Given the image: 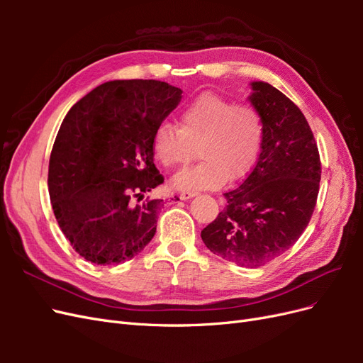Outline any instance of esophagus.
<instances>
[{
    "label": "esophagus",
    "instance_id": "34e87169",
    "mask_svg": "<svg viewBox=\"0 0 363 363\" xmlns=\"http://www.w3.org/2000/svg\"><path fill=\"white\" fill-rule=\"evenodd\" d=\"M196 194L195 192H191V191H186V192H182L180 194V199L182 200H189V199H194Z\"/></svg>",
    "mask_w": 363,
    "mask_h": 363
}]
</instances>
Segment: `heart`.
I'll use <instances>...</instances> for the list:
<instances>
[{
  "mask_svg": "<svg viewBox=\"0 0 363 363\" xmlns=\"http://www.w3.org/2000/svg\"><path fill=\"white\" fill-rule=\"evenodd\" d=\"M262 139L263 123L255 107L206 92L183 108L179 128L160 124L151 147L167 168L189 163L196 148L201 162L175 175L172 186L179 191H207L245 177L259 157Z\"/></svg>",
  "mask_w": 363,
  "mask_h": 363,
  "instance_id": "heart-1",
  "label": "heart"
}]
</instances>
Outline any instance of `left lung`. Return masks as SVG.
<instances>
[{
  "label": "left lung",
  "instance_id": "left-lung-1",
  "mask_svg": "<svg viewBox=\"0 0 363 363\" xmlns=\"http://www.w3.org/2000/svg\"><path fill=\"white\" fill-rule=\"evenodd\" d=\"M248 101L263 123L256 167L227 206L201 230L213 255L239 267L259 268L289 250L309 224L318 199L321 162L301 111L265 82H251Z\"/></svg>",
  "mask_w": 363,
  "mask_h": 363
}]
</instances>
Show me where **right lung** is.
I'll list each match as a JSON object with an SVG mask.
<instances>
[{"label": "right lung", "mask_w": 363, "mask_h": 363, "mask_svg": "<svg viewBox=\"0 0 363 363\" xmlns=\"http://www.w3.org/2000/svg\"><path fill=\"white\" fill-rule=\"evenodd\" d=\"M182 94L157 80H113L65 116L50 157V199L65 238L87 262L123 263L155 236L163 200H135L163 183L151 140Z\"/></svg>", "instance_id": "add662e5"}]
</instances>
